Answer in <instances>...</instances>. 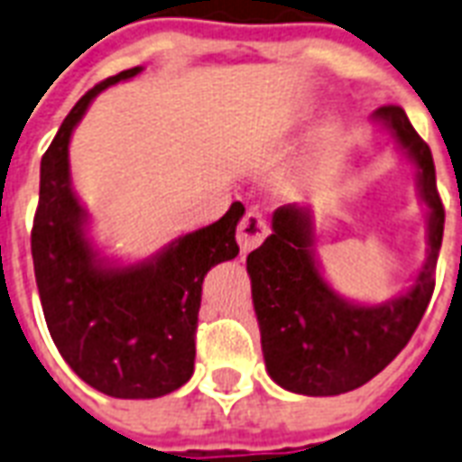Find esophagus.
<instances>
[{
  "label": "esophagus",
  "mask_w": 462,
  "mask_h": 462,
  "mask_svg": "<svg viewBox=\"0 0 462 462\" xmlns=\"http://www.w3.org/2000/svg\"><path fill=\"white\" fill-rule=\"evenodd\" d=\"M268 236V224H265V218L255 214V211H248L244 218H241V224L236 228V241L241 245V251L248 253L253 251L255 245L263 244V238Z\"/></svg>",
  "instance_id": "1"
}]
</instances>
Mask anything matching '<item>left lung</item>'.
<instances>
[{
  "label": "left lung",
  "instance_id": "obj_1",
  "mask_svg": "<svg viewBox=\"0 0 462 462\" xmlns=\"http://www.w3.org/2000/svg\"><path fill=\"white\" fill-rule=\"evenodd\" d=\"M373 121L390 131L416 168L429 248L414 282L383 304L341 297L319 270L314 218L310 207L300 204L277 207L273 234L245 260L268 375L307 397L343 394L383 373L416 331L436 284L446 211L436 189L431 148L402 106H380Z\"/></svg>",
  "mask_w": 462,
  "mask_h": 462
}]
</instances>
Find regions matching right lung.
Instances as JSON below:
<instances>
[{
	"instance_id": "add662e5",
	"label": "right lung",
	"mask_w": 462,
	"mask_h": 462,
	"mask_svg": "<svg viewBox=\"0 0 462 462\" xmlns=\"http://www.w3.org/2000/svg\"><path fill=\"white\" fill-rule=\"evenodd\" d=\"M141 65L92 87L65 116L41 161L31 255L51 338L89 387L116 400H155L192 377L204 275L238 255L234 202L224 217L178 236L131 265L114 263L89 238V214L72 192L70 138L106 87L136 78Z\"/></svg>"
}]
</instances>
